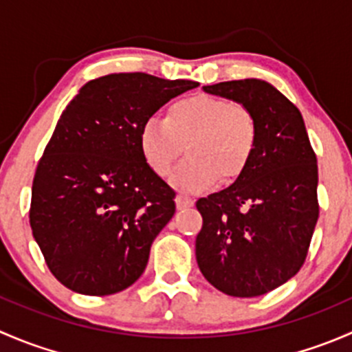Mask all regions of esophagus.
<instances>
[{
	"mask_svg": "<svg viewBox=\"0 0 352 352\" xmlns=\"http://www.w3.org/2000/svg\"><path fill=\"white\" fill-rule=\"evenodd\" d=\"M175 202H177V208L179 209H186V208H190V206H194V199H190L187 196H177Z\"/></svg>",
	"mask_w": 352,
	"mask_h": 352,
	"instance_id": "esophagus-1",
	"label": "esophagus"
}]
</instances>
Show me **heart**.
Segmentation results:
<instances>
[{
  "instance_id": "1",
  "label": "heart",
  "mask_w": 352,
  "mask_h": 352,
  "mask_svg": "<svg viewBox=\"0 0 352 352\" xmlns=\"http://www.w3.org/2000/svg\"><path fill=\"white\" fill-rule=\"evenodd\" d=\"M189 158L172 175L173 187L201 192L216 180L230 184L247 170L257 124L245 105L214 95H190L170 104L165 120L150 119L140 134L144 162L166 177L186 150Z\"/></svg>"
}]
</instances>
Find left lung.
Wrapping results in <instances>:
<instances>
[{
  "label": "left lung",
  "mask_w": 352,
  "mask_h": 352,
  "mask_svg": "<svg viewBox=\"0 0 352 352\" xmlns=\"http://www.w3.org/2000/svg\"><path fill=\"white\" fill-rule=\"evenodd\" d=\"M202 90L250 110L257 144L232 186L196 202L197 265L225 294L261 296L285 285L307 258L318 219L317 156L301 112L267 81H223Z\"/></svg>",
  "instance_id": "obj_1"
}]
</instances>
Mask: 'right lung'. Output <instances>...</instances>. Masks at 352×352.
<instances>
[{"label": "right lung", "mask_w": 352, "mask_h": 352, "mask_svg": "<svg viewBox=\"0 0 352 352\" xmlns=\"http://www.w3.org/2000/svg\"><path fill=\"white\" fill-rule=\"evenodd\" d=\"M197 81L113 73L67 104L32 184L30 226L49 271L88 296L140 279L175 212V192L144 162L140 134L170 98Z\"/></svg>", "instance_id": "right-lung-1"}]
</instances>
